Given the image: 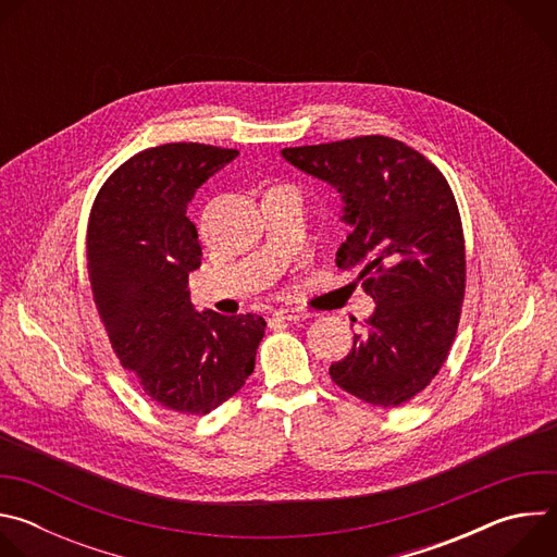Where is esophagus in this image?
<instances>
[{"label":"esophagus","mask_w":557,"mask_h":557,"mask_svg":"<svg viewBox=\"0 0 557 557\" xmlns=\"http://www.w3.org/2000/svg\"><path fill=\"white\" fill-rule=\"evenodd\" d=\"M273 317L275 320H282V322H304V320H308L310 317V312L308 310H304V308H293V306H286V308H277L275 312H273Z\"/></svg>","instance_id":"esophagus-1"}]
</instances>
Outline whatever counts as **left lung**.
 Returning <instances> with one entry per match:
<instances>
[{"mask_svg":"<svg viewBox=\"0 0 557 557\" xmlns=\"http://www.w3.org/2000/svg\"><path fill=\"white\" fill-rule=\"evenodd\" d=\"M282 156L342 191L355 228L337 267L357 269L376 301L331 379L370 406H401L438 374L460 322L467 267L454 191L423 153L379 134Z\"/></svg>","mask_w":557,"mask_h":557,"instance_id":"obj_1","label":"left lung"}]
</instances>
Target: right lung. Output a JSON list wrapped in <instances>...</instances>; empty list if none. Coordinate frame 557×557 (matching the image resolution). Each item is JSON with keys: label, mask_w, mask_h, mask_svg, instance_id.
<instances>
[{"label": "right lung", "mask_w": 557, "mask_h": 557, "mask_svg": "<svg viewBox=\"0 0 557 557\" xmlns=\"http://www.w3.org/2000/svg\"><path fill=\"white\" fill-rule=\"evenodd\" d=\"M237 156L205 143L143 149L99 189L88 222L92 297L112 350L151 401L207 414L256 368L260 314L196 312L187 280L202 249L187 205Z\"/></svg>", "instance_id": "add662e5"}]
</instances>
